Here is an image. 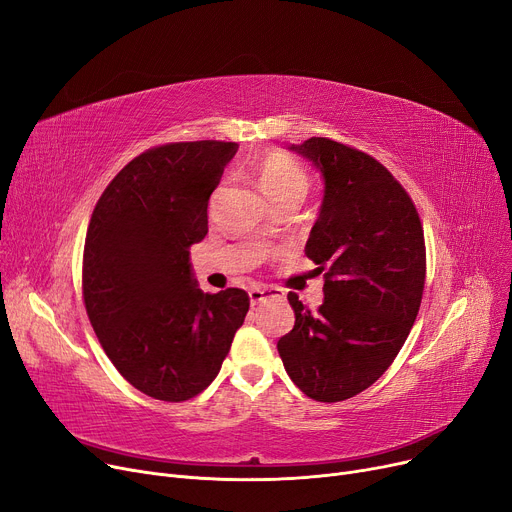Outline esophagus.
<instances>
[{
    "label": "esophagus",
    "instance_id": "obj_1",
    "mask_svg": "<svg viewBox=\"0 0 512 512\" xmlns=\"http://www.w3.org/2000/svg\"><path fill=\"white\" fill-rule=\"evenodd\" d=\"M284 294L278 290V288H261V286H257V288H251V292H249V299H251V305H261V303H265V301H270V299H282Z\"/></svg>",
    "mask_w": 512,
    "mask_h": 512
}]
</instances>
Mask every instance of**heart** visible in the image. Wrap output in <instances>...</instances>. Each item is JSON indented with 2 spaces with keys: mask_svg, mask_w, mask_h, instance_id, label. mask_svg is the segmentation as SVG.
<instances>
[{
  "mask_svg": "<svg viewBox=\"0 0 512 512\" xmlns=\"http://www.w3.org/2000/svg\"><path fill=\"white\" fill-rule=\"evenodd\" d=\"M257 178L261 191L272 203L286 197H305L309 188L305 170L292 157L282 153L267 155L257 168Z\"/></svg>",
  "mask_w": 512,
  "mask_h": 512,
  "instance_id": "heart-1",
  "label": "heart"
}]
</instances>
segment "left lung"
<instances>
[{
    "label": "left lung",
    "mask_w": 512,
    "mask_h": 512,
    "mask_svg": "<svg viewBox=\"0 0 512 512\" xmlns=\"http://www.w3.org/2000/svg\"><path fill=\"white\" fill-rule=\"evenodd\" d=\"M290 151L324 178V201L305 255L324 272L311 313L294 292V328L278 340L290 380L319 402L369 388L405 344L423 297L425 240L400 182L371 155L324 137Z\"/></svg>",
    "instance_id": "1"
}]
</instances>
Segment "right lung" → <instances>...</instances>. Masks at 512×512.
I'll return each mask as SVG.
<instances>
[{
  "label": "right lung",
  "instance_id": "obj_1",
  "mask_svg": "<svg viewBox=\"0 0 512 512\" xmlns=\"http://www.w3.org/2000/svg\"><path fill=\"white\" fill-rule=\"evenodd\" d=\"M238 145L168 143L126 164L99 197L85 240L83 297L91 326L122 378L182 402L220 373L249 294H207L191 245L207 234V203Z\"/></svg>",
  "mask_w": 512,
  "mask_h": 512
}]
</instances>
